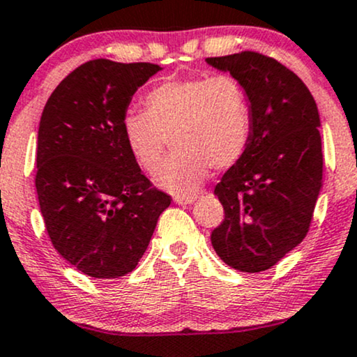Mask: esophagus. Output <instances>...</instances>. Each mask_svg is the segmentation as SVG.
I'll use <instances>...</instances> for the list:
<instances>
[{
  "label": "esophagus",
  "mask_w": 357,
  "mask_h": 357,
  "mask_svg": "<svg viewBox=\"0 0 357 357\" xmlns=\"http://www.w3.org/2000/svg\"><path fill=\"white\" fill-rule=\"evenodd\" d=\"M197 199L196 195H190V196H174V203L176 204H191Z\"/></svg>",
  "instance_id": "1"
}]
</instances>
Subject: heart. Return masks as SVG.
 Instances as JSON below:
<instances>
[{
  "label": "heart",
  "instance_id": "1",
  "mask_svg": "<svg viewBox=\"0 0 357 357\" xmlns=\"http://www.w3.org/2000/svg\"><path fill=\"white\" fill-rule=\"evenodd\" d=\"M144 111H128L121 130L128 149L148 173L158 169L171 144L174 154L156 183L174 195H191L208 171H222L246 153L252 131L251 102L231 75L192 76L154 86Z\"/></svg>",
  "mask_w": 357,
  "mask_h": 357
}]
</instances>
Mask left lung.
<instances>
[{
    "label": "left lung",
    "instance_id": "obj_1",
    "mask_svg": "<svg viewBox=\"0 0 357 357\" xmlns=\"http://www.w3.org/2000/svg\"><path fill=\"white\" fill-rule=\"evenodd\" d=\"M246 88L252 131L246 153L214 188L225 220L216 255L243 273L273 268L306 238L323 188L319 113L307 86L256 51L206 58Z\"/></svg>",
    "mask_w": 357,
    "mask_h": 357
}]
</instances>
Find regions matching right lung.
<instances>
[{"label": "right lung", "instance_id": "right-lung-1", "mask_svg": "<svg viewBox=\"0 0 357 357\" xmlns=\"http://www.w3.org/2000/svg\"><path fill=\"white\" fill-rule=\"evenodd\" d=\"M160 70L93 59L43 109L34 179L43 220L56 251L91 278L131 273L171 204L141 173L121 130L132 94Z\"/></svg>", "mask_w": 357, "mask_h": 357}]
</instances>
